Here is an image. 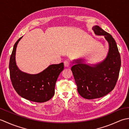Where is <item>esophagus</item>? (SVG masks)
<instances>
[{"label": "esophagus", "mask_w": 129, "mask_h": 129, "mask_svg": "<svg viewBox=\"0 0 129 129\" xmlns=\"http://www.w3.org/2000/svg\"><path fill=\"white\" fill-rule=\"evenodd\" d=\"M64 66L65 67H69L70 66V61H68V60H65V61L64 62Z\"/></svg>", "instance_id": "obj_1"}]
</instances>
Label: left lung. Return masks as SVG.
Returning <instances> with one entry per match:
<instances>
[{
    "label": "left lung",
    "instance_id": "1",
    "mask_svg": "<svg viewBox=\"0 0 129 129\" xmlns=\"http://www.w3.org/2000/svg\"><path fill=\"white\" fill-rule=\"evenodd\" d=\"M92 30L96 35L104 36L108 42V55L102 62L91 65L84 63V59L75 60L71 68L79 94L86 99L100 98L111 91L121 67L120 55L113 37L98 25L93 26Z\"/></svg>",
    "mask_w": 129,
    "mask_h": 129
}]
</instances>
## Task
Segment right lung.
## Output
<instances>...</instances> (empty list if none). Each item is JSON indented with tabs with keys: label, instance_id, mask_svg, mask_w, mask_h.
<instances>
[{
	"label": "right lung",
	"instance_id": "right-lung-1",
	"mask_svg": "<svg viewBox=\"0 0 129 129\" xmlns=\"http://www.w3.org/2000/svg\"><path fill=\"white\" fill-rule=\"evenodd\" d=\"M23 37L14 45L9 61L10 77L16 92L22 98L37 103L49 100L55 93V86L57 78L64 70V63L50 65L37 74L21 72L15 61L16 46Z\"/></svg>",
	"mask_w": 129,
	"mask_h": 129
}]
</instances>
